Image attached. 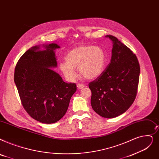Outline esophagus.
Here are the masks:
<instances>
[{
	"label": "esophagus",
	"mask_w": 159,
	"mask_h": 159,
	"mask_svg": "<svg viewBox=\"0 0 159 159\" xmlns=\"http://www.w3.org/2000/svg\"><path fill=\"white\" fill-rule=\"evenodd\" d=\"M77 86L79 89H82L84 87H85V85L83 84H77Z\"/></svg>",
	"instance_id": "1"
}]
</instances>
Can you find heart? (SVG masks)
<instances>
[{
    "mask_svg": "<svg viewBox=\"0 0 159 159\" xmlns=\"http://www.w3.org/2000/svg\"><path fill=\"white\" fill-rule=\"evenodd\" d=\"M66 62H61L59 67L66 80L74 81L77 73L86 79H93L101 74L106 64V54L101 47L91 45H80L69 52L65 58Z\"/></svg>",
    "mask_w": 159,
    "mask_h": 159,
    "instance_id": "b5f03b06",
    "label": "heart"
}]
</instances>
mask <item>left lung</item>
Returning <instances> with one entry per match:
<instances>
[{
	"instance_id": "8db88e82",
	"label": "left lung",
	"mask_w": 159,
	"mask_h": 159,
	"mask_svg": "<svg viewBox=\"0 0 159 159\" xmlns=\"http://www.w3.org/2000/svg\"><path fill=\"white\" fill-rule=\"evenodd\" d=\"M113 47L110 64L104 71L89 82L91 105L94 111L105 118L118 116L133 103L139 86L140 64L136 55L118 38L107 35Z\"/></svg>"
}]
</instances>
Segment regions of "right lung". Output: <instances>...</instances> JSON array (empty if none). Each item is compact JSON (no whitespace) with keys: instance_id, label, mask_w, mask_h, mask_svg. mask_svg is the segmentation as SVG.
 I'll return each instance as SVG.
<instances>
[{"instance_id":"right-lung-1","label":"right lung","mask_w":159,"mask_h":159,"mask_svg":"<svg viewBox=\"0 0 159 159\" xmlns=\"http://www.w3.org/2000/svg\"><path fill=\"white\" fill-rule=\"evenodd\" d=\"M34 46L26 51L15 68L14 82L25 110L32 118L43 123H54L66 113L76 84L65 82L50 68L57 67L56 43Z\"/></svg>"}]
</instances>
